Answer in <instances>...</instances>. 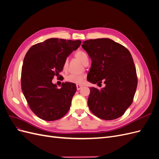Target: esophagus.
Masks as SVG:
<instances>
[{
    "label": "esophagus",
    "mask_w": 159,
    "mask_h": 159,
    "mask_svg": "<svg viewBox=\"0 0 159 159\" xmlns=\"http://www.w3.org/2000/svg\"><path fill=\"white\" fill-rule=\"evenodd\" d=\"M76 87H77V90H80L81 88L83 87V86L81 85H79V84H78V85H76Z\"/></svg>",
    "instance_id": "1"
}]
</instances>
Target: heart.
I'll list each match as a JSON object with an SVG mask.
<instances>
[{"label":"heart","instance_id":"heart-1","mask_svg":"<svg viewBox=\"0 0 159 159\" xmlns=\"http://www.w3.org/2000/svg\"><path fill=\"white\" fill-rule=\"evenodd\" d=\"M75 56L80 60L83 64H84L86 61L88 60V56L83 51H78L75 53ZM68 68V60H65L63 65H62V69L63 71H66ZM85 75L84 74H69L66 77L65 80L67 82L72 83L75 84H81L85 80Z\"/></svg>","mask_w":159,"mask_h":159}]
</instances>
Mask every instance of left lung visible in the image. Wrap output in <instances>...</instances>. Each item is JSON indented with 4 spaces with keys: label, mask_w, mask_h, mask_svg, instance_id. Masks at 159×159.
Here are the masks:
<instances>
[{
    "label": "left lung",
    "mask_w": 159,
    "mask_h": 159,
    "mask_svg": "<svg viewBox=\"0 0 159 159\" xmlns=\"http://www.w3.org/2000/svg\"><path fill=\"white\" fill-rule=\"evenodd\" d=\"M81 46L92 61L88 80L98 85L102 81L105 84L101 89L89 88L88 104L90 111L104 120L120 117L133 103L137 87L131 53L109 38L85 40Z\"/></svg>",
    "instance_id": "8db88e82"
}]
</instances>
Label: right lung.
<instances>
[{
    "mask_svg": "<svg viewBox=\"0 0 159 159\" xmlns=\"http://www.w3.org/2000/svg\"><path fill=\"white\" fill-rule=\"evenodd\" d=\"M81 43L79 40L50 38L33 45L26 54L21 72L22 91L30 109L39 118L56 121L69 111L75 84L62 83L59 89L52 81L63 70L64 60Z\"/></svg>",
    "mask_w": 159,
    "mask_h": 159,
    "instance_id": "add662e5",
    "label": "right lung"
}]
</instances>
